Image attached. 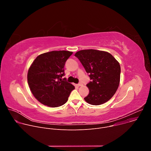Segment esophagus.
<instances>
[{"label": "esophagus", "mask_w": 151, "mask_h": 151, "mask_svg": "<svg viewBox=\"0 0 151 151\" xmlns=\"http://www.w3.org/2000/svg\"><path fill=\"white\" fill-rule=\"evenodd\" d=\"M77 85L78 86V87H80V86H82V82H79Z\"/></svg>", "instance_id": "esophagus-1"}]
</instances>
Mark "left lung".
I'll list each match as a JSON object with an SVG mask.
<instances>
[{"mask_svg": "<svg viewBox=\"0 0 151 151\" xmlns=\"http://www.w3.org/2000/svg\"><path fill=\"white\" fill-rule=\"evenodd\" d=\"M75 56L91 80L87 84L89 94L84 100L92 105H100L109 100L119 85V62L109 52L92 49L79 51Z\"/></svg>", "mask_w": 151, "mask_h": 151, "instance_id": "1", "label": "left lung"}]
</instances>
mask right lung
<instances>
[{
	"label": "right lung",
	"mask_w": 151,
	"mask_h": 151,
	"mask_svg": "<svg viewBox=\"0 0 151 151\" xmlns=\"http://www.w3.org/2000/svg\"><path fill=\"white\" fill-rule=\"evenodd\" d=\"M73 54L68 51H52L38 55L27 73V81L34 97L42 104L51 107L65 104L74 86L61 79L64 66Z\"/></svg>",
	"instance_id": "add662e5"
}]
</instances>
